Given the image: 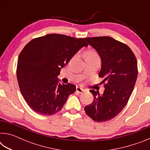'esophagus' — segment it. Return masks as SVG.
Returning a JSON list of instances; mask_svg holds the SVG:
<instances>
[{"instance_id": "1", "label": "esophagus", "mask_w": 150, "mask_h": 150, "mask_svg": "<svg viewBox=\"0 0 150 150\" xmlns=\"http://www.w3.org/2000/svg\"><path fill=\"white\" fill-rule=\"evenodd\" d=\"M76 91H77V93H82L84 91H83L82 88H81L79 87H77V88H76Z\"/></svg>"}]
</instances>
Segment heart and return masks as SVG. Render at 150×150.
<instances>
[{
  "label": "heart",
  "mask_w": 150,
  "mask_h": 150,
  "mask_svg": "<svg viewBox=\"0 0 150 150\" xmlns=\"http://www.w3.org/2000/svg\"><path fill=\"white\" fill-rule=\"evenodd\" d=\"M98 56V55L96 54L95 52H93V51H90V52H88L87 55H86V57H96Z\"/></svg>",
  "instance_id": "b5f03b06"
}]
</instances>
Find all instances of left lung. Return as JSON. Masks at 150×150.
<instances>
[{
	"instance_id": "1",
	"label": "left lung",
	"mask_w": 150,
	"mask_h": 150,
	"mask_svg": "<svg viewBox=\"0 0 150 150\" xmlns=\"http://www.w3.org/2000/svg\"><path fill=\"white\" fill-rule=\"evenodd\" d=\"M86 41L99 55L101 69L98 77L106 83L105 91L90 90L93 102L85 107V112L96 122L110 120L125 107L138 77V64L128 45L108 36L87 38Z\"/></svg>"
}]
</instances>
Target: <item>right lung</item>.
Instances as JSON below:
<instances>
[{"mask_svg": "<svg viewBox=\"0 0 150 150\" xmlns=\"http://www.w3.org/2000/svg\"><path fill=\"white\" fill-rule=\"evenodd\" d=\"M88 44L82 38L57 34L35 38L20 52L17 79L25 101L42 115H53L62 110L76 86L59 83L57 76L81 48Z\"/></svg>", "mask_w": 150, "mask_h": 150, "instance_id": "1", "label": "right lung"}]
</instances>
